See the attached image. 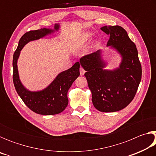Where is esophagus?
<instances>
[{"mask_svg": "<svg viewBox=\"0 0 156 156\" xmlns=\"http://www.w3.org/2000/svg\"><path fill=\"white\" fill-rule=\"evenodd\" d=\"M80 76H83L84 74V73H85V70H84L83 67H80Z\"/></svg>", "mask_w": 156, "mask_h": 156, "instance_id": "34e87169", "label": "esophagus"}]
</instances>
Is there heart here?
<instances>
[{"mask_svg": "<svg viewBox=\"0 0 156 156\" xmlns=\"http://www.w3.org/2000/svg\"><path fill=\"white\" fill-rule=\"evenodd\" d=\"M91 37H92V36L91 34L87 33V34H84L83 38H82L78 42H77V43L76 44V48H79V47H80L81 46H83V45H84V44H85L86 43H87L88 42L91 40Z\"/></svg>", "mask_w": 156, "mask_h": 156, "instance_id": "heart-1", "label": "heart"}]
</instances>
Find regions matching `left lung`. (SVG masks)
I'll return each mask as SVG.
<instances>
[{
	"mask_svg": "<svg viewBox=\"0 0 156 156\" xmlns=\"http://www.w3.org/2000/svg\"><path fill=\"white\" fill-rule=\"evenodd\" d=\"M108 35L107 46L115 49L122 57L119 67L105 69L106 62L101 50L86 55L80 59L92 102L102 112H115L125 108L133 100L142 78V67L136 44L129 38L125 29L118 25L100 28Z\"/></svg>",
	"mask_w": 156,
	"mask_h": 156,
	"instance_id": "obj_1",
	"label": "left lung"
}]
</instances>
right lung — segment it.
Returning a JSON list of instances; mask_svg holds the SVG:
<instances>
[{
  "instance_id": "obj_1",
  "label": "right lung",
  "mask_w": 156,
  "mask_h": 156,
  "mask_svg": "<svg viewBox=\"0 0 156 156\" xmlns=\"http://www.w3.org/2000/svg\"><path fill=\"white\" fill-rule=\"evenodd\" d=\"M59 27V24H55L54 30L43 28L26 32L20 38L13 56V81L16 90L24 103L38 114L55 115L65 109L69 102V89L80 76V63L76 62L70 69L60 73L45 89L41 91H31L26 89L20 82L17 67L18 58L23 47L29 42L38 40L54 33L58 30Z\"/></svg>"
}]
</instances>
